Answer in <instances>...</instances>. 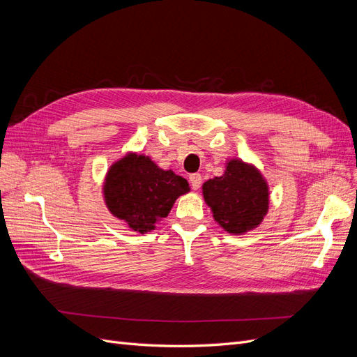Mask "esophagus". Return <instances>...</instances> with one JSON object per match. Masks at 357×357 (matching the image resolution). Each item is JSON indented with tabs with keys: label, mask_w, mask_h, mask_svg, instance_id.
Masks as SVG:
<instances>
[{
	"label": "esophagus",
	"mask_w": 357,
	"mask_h": 357,
	"mask_svg": "<svg viewBox=\"0 0 357 357\" xmlns=\"http://www.w3.org/2000/svg\"><path fill=\"white\" fill-rule=\"evenodd\" d=\"M189 181H190L192 189H193V190H198L199 186H201V181H202L201 174H190V176H189Z\"/></svg>",
	"instance_id": "34e87169"
}]
</instances>
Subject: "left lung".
<instances>
[{
  "mask_svg": "<svg viewBox=\"0 0 357 357\" xmlns=\"http://www.w3.org/2000/svg\"><path fill=\"white\" fill-rule=\"evenodd\" d=\"M202 195L222 228L241 235L257 228L268 213V183L255 165L241 159L226 162L225 174L207 180Z\"/></svg>",
  "mask_w": 357,
  "mask_h": 357,
  "instance_id": "obj_1",
  "label": "left lung"
}]
</instances>
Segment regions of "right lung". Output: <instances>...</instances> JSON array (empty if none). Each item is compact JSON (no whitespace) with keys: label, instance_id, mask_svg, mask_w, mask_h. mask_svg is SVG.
<instances>
[{"label":"right lung","instance_id":"right-lung-1","mask_svg":"<svg viewBox=\"0 0 357 357\" xmlns=\"http://www.w3.org/2000/svg\"><path fill=\"white\" fill-rule=\"evenodd\" d=\"M189 190L186 178L138 153L116 160L102 186L107 208L138 234L153 231L155 223L167 218L176 199Z\"/></svg>","mask_w":357,"mask_h":357}]
</instances>
